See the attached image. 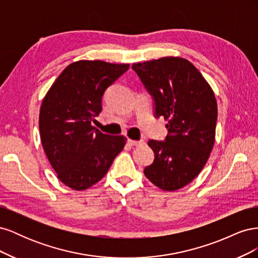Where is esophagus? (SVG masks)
<instances>
[{"mask_svg":"<svg viewBox=\"0 0 258 258\" xmlns=\"http://www.w3.org/2000/svg\"><path fill=\"white\" fill-rule=\"evenodd\" d=\"M145 142L143 141V140H141V141H135V140H131V139H128V144L131 145V146H140V145H143Z\"/></svg>","mask_w":258,"mask_h":258,"instance_id":"obj_1","label":"esophagus"}]
</instances>
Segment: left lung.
I'll use <instances>...</instances> for the list:
<instances>
[{
    "label": "left lung",
    "mask_w": 258,
    "mask_h": 258,
    "mask_svg": "<svg viewBox=\"0 0 258 258\" xmlns=\"http://www.w3.org/2000/svg\"><path fill=\"white\" fill-rule=\"evenodd\" d=\"M132 69L154 98L156 117L168 120L166 141H148L155 159L144 174L162 190H177L198 176L213 148L214 92L196 67L181 57L139 62Z\"/></svg>",
    "instance_id": "obj_1"
}]
</instances>
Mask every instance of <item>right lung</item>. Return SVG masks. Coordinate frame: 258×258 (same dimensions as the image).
Segmentation results:
<instances>
[{
  "instance_id": "obj_1",
  "label": "right lung",
  "mask_w": 258,
  "mask_h": 258,
  "mask_svg": "<svg viewBox=\"0 0 258 258\" xmlns=\"http://www.w3.org/2000/svg\"><path fill=\"white\" fill-rule=\"evenodd\" d=\"M129 64L80 60L69 64L46 93L40 110L42 145L60 181L85 190L107 173L126 144L123 136L92 126L102 111V96Z\"/></svg>"
}]
</instances>
